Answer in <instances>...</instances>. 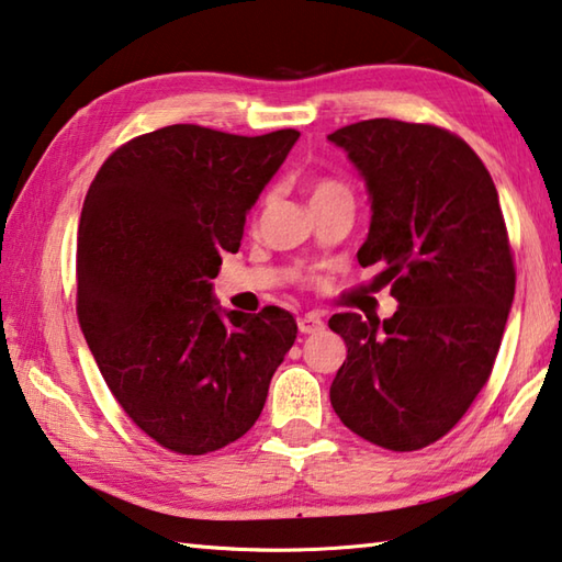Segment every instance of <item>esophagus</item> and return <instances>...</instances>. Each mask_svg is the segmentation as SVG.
<instances>
[{
    "mask_svg": "<svg viewBox=\"0 0 562 562\" xmlns=\"http://www.w3.org/2000/svg\"><path fill=\"white\" fill-rule=\"evenodd\" d=\"M296 326H300L302 334H318V331H324L322 316H316V314H304V316H300V318H296Z\"/></svg>",
    "mask_w": 562,
    "mask_h": 562,
    "instance_id": "1",
    "label": "esophagus"
}]
</instances>
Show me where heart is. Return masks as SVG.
Returning <instances> with one entry per match:
<instances>
[{
  "label": "heart",
  "instance_id": "b5f03b06",
  "mask_svg": "<svg viewBox=\"0 0 562 562\" xmlns=\"http://www.w3.org/2000/svg\"><path fill=\"white\" fill-rule=\"evenodd\" d=\"M336 196H350V190L346 184H340L336 180H318L312 187V204L314 202H326V200H336Z\"/></svg>",
  "mask_w": 562,
  "mask_h": 562
}]
</instances>
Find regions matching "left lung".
Here are the masks:
<instances>
[{
    "instance_id": "1",
    "label": "left lung",
    "mask_w": 562,
    "mask_h": 562,
    "mask_svg": "<svg viewBox=\"0 0 562 562\" xmlns=\"http://www.w3.org/2000/svg\"><path fill=\"white\" fill-rule=\"evenodd\" d=\"M328 140L370 194L358 262L382 266L397 312H346L328 326L348 356L331 384L338 419L387 450L446 436L490 380L516 272L497 187L463 138L431 124L358 121Z\"/></svg>"
}]
</instances>
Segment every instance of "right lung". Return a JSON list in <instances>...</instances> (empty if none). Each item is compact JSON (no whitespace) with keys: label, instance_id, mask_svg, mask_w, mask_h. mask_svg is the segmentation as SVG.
Returning <instances> with one entry per match:
<instances>
[{"label":"right lung","instance_id":"obj_1","mask_svg":"<svg viewBox=\"0 0 562 562\" xmlns=\"http://www.w3.org/2000/svg\"><path fill=\"white\" fill-rule=\"evenodd\" d=\"M300 131L234 136L175 124L99 168L77 231V318L121 409L158 446L204 456L258 422L296 338L280 306L226 312L222 252Z\"/></svg>","mask_w":562,"mask_h":562}]
</instances>
